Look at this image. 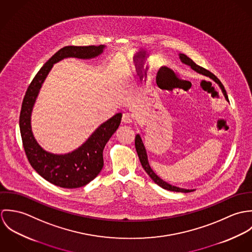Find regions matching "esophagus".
Listing matches in <instances>:
<instances>
[{
    "instance_id": "esophagus-1",
    "label": "esophagus",
    "mask_w": 252,
    "mask_h": 252,
    "mask_svg": "<svg viewBox=\"0 0 252 252\" xmlns=\"http://www.w3.org/2000/svg\"><path fill=\"white\" fill-rule=\"evenodd\" d=\"M122 122L125 123V124H129V123H132L133 122V118L131 116L130 113H124L122 115Z\"/></svg>"
}]
</instances>
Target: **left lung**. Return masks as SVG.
<instances>
[{
	"mask_svg": "<svg viewBox=\"0 0 252 252\" xmlns=\"http://www.w3.org/2000/svg\"><path fill=\"white\" fill-rule=\"evenodd\" d=\"M180 58L181 59V61L189 66H191V68L196 71L199 73H202L204 75H207V76H210L212 78H214L216 80L217 83H219V81L217 80L216 75L214 73L206 70L205 68L197 65L196 63H194L189 57H187L185 54H180ZM220 85V84H219ZM220 87L222 88V86L220 85ZM223 92H224V89H222ZM224 95H225V98H227L226 96V93L224 92ZM135 146H136V150H137V153H138V156H139V159L141 161V164L144 168V171L147 173V175L151 178V180H153L156 184H158L160 187L164 188V189H167L169 191H175V192H183V193H188V192H192L194 190H187V189H183V188H180V187H177V186H173L171 184H169L168 182L164 181L163 180H161L153 171L152 169L150 168L149 164H148V160H147V155H146V151H145V148H144V144H143V141L140 137V135H137L136 136V139H135Z\"/></svg>",
	"mask_w": 252,
	"mask_h": 252,
	"instance_id": "left-lung-1",
	"label": "left lung"
}]
</instances>
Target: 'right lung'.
I'll return each instance as SVG.
<instances>
[{
    "instance_id": "1",
    "label": "right lung",
    "mask_w": 252,
    "mask_h": 252,
    "mask_svg": "<svg viewBox=\"0 0 252 252\" xmlns=\"http://www.w3.org/2000/svg\"><path fill=\"white\" fill-rule=\"evenodd\" d=\"M104 45L65 46L58 50L37 72L27 88L19 116L22 144L33 169L50 183L63 188H78L94 180L104 166L103 150L117 130L122 114L117 113L103 123L76 150L65 155L44 151L36 142L31 130V111L39 88L53 64L67 57L89 59L103 52Z\"/></svg>"
}]
</instances>
